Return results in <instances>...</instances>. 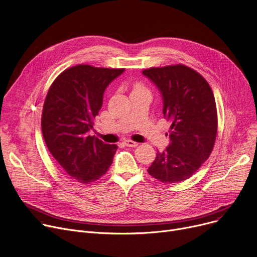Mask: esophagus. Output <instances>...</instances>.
Returning a JSON list of instances; mask_svg holds the SVG:
<instances>
[{
	"label": "esophagus",
	"instance_id": "1",
	"mask_svg": "<svg viewBox=\"0 0 257 257\" xmlns=\"http://www.w3.org/2000/svg\"><path fill=\"white\" fill-rule=\"evenodd\" d=\"M123 143L126 146H128V148H136V146H138V143L135 142V141H133V140H125Z\"/></svg>",
	"mask_w": 257,
	"mask_h": 257
}]
</instances>
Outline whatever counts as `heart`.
I'll return each instance as SVG.
<instances>
[{
    "label": "heart",
    "mask_w": 257,
    "mask_h": 257,
    "mask_svg": "<svg viewBox=\"0 0 257 257\" xmlns=\"http://www.w3.org/2000/svg\"><path fill=\"white\" fill-rule=\"evenodd\" d=\"M142 89H144V88H143V85L140 83H136L135 87H134V90H142Z\"/></svg>",
    "instance_id": "obj_1"
}]
</instances>
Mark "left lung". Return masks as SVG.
Wrapping results in <instances>:
<instances>
[{
    "label": "left lung",
    "mask_w": 257,
    "mask_h": 257,
    "mask_svg": "<svg viewBox=\"0 0 257 257\" xmlns=\"http://www.w3.org/2000/svg\"><path fill=\"white\" fill-rule=\"evenodd\" d=\"M160 90L163 114L170 121V144L149 167L162 183L189 179L209 158L216 138L217 112L209 83L185 65L142 71Z\"/></svg>",
    "instance_id": "8db88e82"
}]
</instances>
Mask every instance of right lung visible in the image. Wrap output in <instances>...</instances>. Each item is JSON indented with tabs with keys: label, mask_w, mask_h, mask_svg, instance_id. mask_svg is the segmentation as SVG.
I'll list each match as a JSON object with an SVG mask.
<instances>
[{
	"label": "right lung",
	"mask_w": 257,
	"mask_h": 257,
	"mask_svg": "<svg viewBox=\"0 0 257 257\" xmlns=\"http://www.w3.org/2000/svg\"><path fill=\"white\" fill-rule=\"evenodd\" d=\"M124 69L71 67L55 78L43 106L42 131L47 148L70 178L90 184L106 174L118 149L90 136L103 93Z\"/></svg>",
	"instance_id": "obj_1"
}]
</instances>
